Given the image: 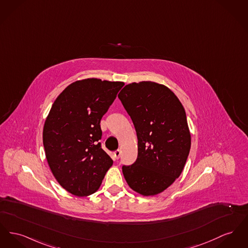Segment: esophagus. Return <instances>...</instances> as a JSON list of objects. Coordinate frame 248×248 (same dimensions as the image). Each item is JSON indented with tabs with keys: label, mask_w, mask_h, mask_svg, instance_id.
<instances>
[{
	"label": "esophagus",
	"mask_w": 248,
	"mask_h": 248,
	"mask_svg": "<svg viewBox=\"0 0 248 248\" xmlns=\"http://www.w3.org/2000/svg\"><path fill=\"white\" fill-rule=\"evenodd\" d=\"M113 155H114V157H115L116 159H119L120 156H121V150H116V151L113 153Z\"/></svg>",
	"instance_id": "obj_1"
}]
</instances>
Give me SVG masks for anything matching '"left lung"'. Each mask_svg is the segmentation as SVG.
<instances>
[{
  "instance_id": "obj_1",
  "label": "left lung",
  "mask_w": 248,
  "mask_h": 248,
  "mask_svg": "<svg viewBox=\"0 0 248 248\" xmlns=\"http://www.w3.org/2000/svg\"><path fill=\"white\" fill-rule=\"evenodd\" d=\"M138 137V157L123 166L132 189L155 196L174 183L189 155L191 137L186 110L170 89L152 81L133 82L118 94Z\"/></svg>"
}]
</instances>
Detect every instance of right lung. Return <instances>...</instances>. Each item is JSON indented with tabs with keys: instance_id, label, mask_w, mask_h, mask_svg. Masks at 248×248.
Wrapping results in <instances>:
<instances>
[{
	"instance_id": "1",
	"label": "right lung",
	"mask_w": 248,
	"mask_h": 248,
	"mask_svg": "<svg viewBox=\"0 0 248 248\" xmlns=\"http://www.w3.org/2000/svg\"><path fill=\"white\" fill-rule=\"evenodd\" d=\"M124 85L98 78L75 81L60 93L46 117V160L59 184L73 195L97 191L113 164L99 142L100 121Z\"/></svg>"
}]
</instances>
